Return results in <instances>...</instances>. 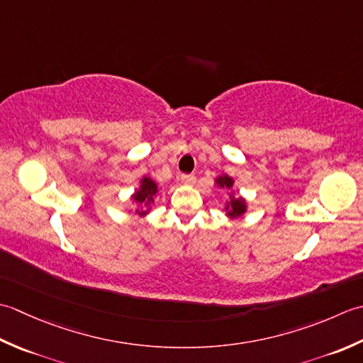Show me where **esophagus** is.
<instances>
[{
	"label": "esophagus",
	"mask_w": 363,
	"mask_h": 363,
	"mask_svg": "<svg viewBox=\"0 0 363 363\" xmlns=\"http://www.w3.org/2000/svg\"><path fill=\"white\" fill-rule=\"evenodd\" d=\"M180 182L183 184H194L196 183V177L191 175V174H184L180 177Z\"/></svg>",
	"instance_id": "1"
}]
</instances>
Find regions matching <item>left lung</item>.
I'll return each mask as SVG.
<instances>
[{"label":"left lung","instance_id":"left-lung-1","mask_svg":"<svg viewBox=\"0 0 363 363\" xmlns=\"http://www.w3.org/2000/svg\"><path fill=\"white\" fill-rule=\"evenodd\" d=\"M233 183H235L233 179H232V177H228V175H220V177H218V179H216L218 188H223V189L232 191ZM246 210H247L246 201H244L242 197H235L233 196V191H232L230 192V201H228L227 205H225L227 216L232 218V219L240 218V216H242L244 213H246Z\"/></svg>","mask_w":363,"mask_h":363}]
</instances>
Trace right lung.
<instances>
[{
	"label": "right lung",
	"instance_id": "add662e5",
	"mask_svg": "<svg viewBox=\"0 0 363 363\" xmlns=\"http://www.w3.org/2000/svg\"><path fill=\"white\" fill-rule=\"evenodd\" d=\"M157 194H158V184L152 179H149V177H143L139 189H136L135 194L131 196L133 201L140 206V208L136 210V214H139V216H145V214L150 211V205L155 202Z\"/></svg>",
	"mask_w": 363,
	"mask_h": 363
}]
</instances>
